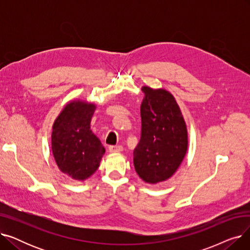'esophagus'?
I'll use <instances>...</instances> for the list:
<instances>
[{"label":"esophagus","instance_id":"34e87169","mask_svg":"<svg viewBox=\"0 0 250 250\" xmlns=\"http://www.w3.org/2000/svg\"><path fill=\"white\" fill-rule=\"evenodd\" d=\"M123 147L122 146H110L109 147V152L110 153H121L123 151Z\"/></svg>","mask_w":250,"mask_h":250}]
</instances>
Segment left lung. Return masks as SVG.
I'll return each instance as SVG.
<instances>
[{
    "mask_svg": "<svg viewBox=\"0 0 250 250\" xmlns=\"http://www.w3.org/2000/svg\"><path fill=\"white\" fill-rule=\"evenodd\" d=\"M141 140L134 150L136 172L146 183L156 185L172 177L187 155L188 127L169 91L143 86Z\"/></svg>",
    "mask_w": 250,
    "mask_h": 250,
    "instance_id": "1",
    "label": "left lung"
}]
</instances>
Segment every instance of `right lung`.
Listing matches in <instances>:
<instances>
[{
    "label": "right lung",
    "mask_w": 250,
    "mask_h": 250,
    "mask_svg": "<svg viewBox=\"0 0 250 250\" xmlns=\"http://www.w3.org/2000/svg\"><path fill=\"white\" fill-rule=\"evenodd\" d=\"M96 105L73 99L64 105L52 125L51 151L61 171L84 181L98 169L105 149L90 127Z\"/></svg>",
    "instance_id": "add662e5"
}]
</instances>
